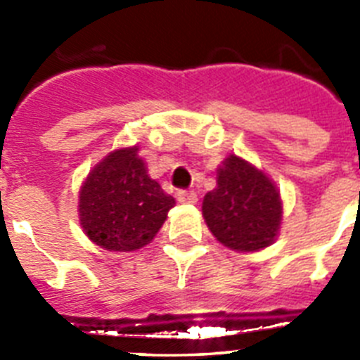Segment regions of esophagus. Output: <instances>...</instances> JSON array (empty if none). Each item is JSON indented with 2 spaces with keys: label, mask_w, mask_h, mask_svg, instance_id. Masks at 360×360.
Returning <instances> with one entry per match:
<instances>
[{
  "label": "esophagus",
  "mask_w": 360,
  "mask_h": 360,
  "mask_svg": "<svg viewBox=\"0 0 360 360\" xmlns=\"http://www.w3.org/2000/svg\"><path fill=\"white\" fill-rule=\"evenodd\" d=\"M176 198L180 203H196V200H198V195H196L195 191H178L176 193Z\"/></svg>",
  "instance_id": "34e87169"
}]
</instances>
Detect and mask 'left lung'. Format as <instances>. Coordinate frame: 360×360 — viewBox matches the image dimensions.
<instances>
[{
    "instance_id": "obj_1",
    "label": "left lung",
    "mask_w": 360,
    "mask_h": 360,
    "mask_svg": "<svg viewBox=\"0 0 360 360\" xmlns=\"http://www.w3.org/2000/svg\"><path fill=\"white\" fill-rule=\"evenodd\" d=\"M202 212L212 236L238 252L265 249L278 236L283 203L274 182L243 158L231 155L218 167L216 189Z\"/></svg>"
}]
</instances>
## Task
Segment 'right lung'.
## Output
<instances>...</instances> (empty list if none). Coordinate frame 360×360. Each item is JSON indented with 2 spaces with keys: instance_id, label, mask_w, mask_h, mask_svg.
Here are the masks:
<instances>
[{
  "instance_id": "add662e5",
  "label": "right lung",
  "mask_w": 360,
  "mask_h": 360,
  "mask_svg": "<svg viewBox=\"0 0 360 360\" xmlns=\"http://www.w3.org/2000/svg\"><path fill=\"white\" fill-rule=\"evenodd\" d=\"M174 198L148 174L139 146L115 149L98 162L79 191L84 234L106 250L142 249L160 231Z\"/></svg>"
}]
</instances>
